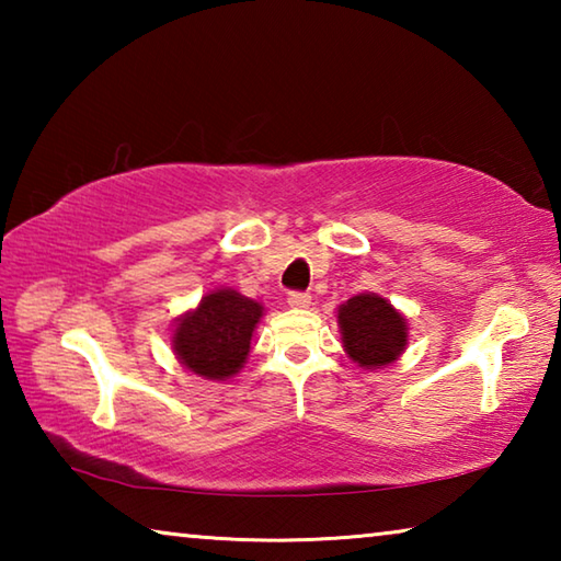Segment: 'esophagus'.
<instances>
[{"instance_id":"obj_1","label":"esophagus","mask_w":561,"mask_h":561,"mask_svg":"<svg viewBox=\"0 0 561 561\" xmlns=\"http://www.w3.org/2000/svg\"><path fill=\"white\" fill-rule=\"evenodd\" d=\"M289 307H294V309H307L309 304H311V297L307 291H289Z\"/></svg>"}]
</instances>
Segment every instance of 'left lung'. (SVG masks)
<instances>
[{
  "instance_id": "left-lung-1",
  "label": "left lung",
  "mask_w": 561,
  "mask_h": 561,
  "mask_svg": "<svg viewBox=\"0 0 561 561\" xmlns=\"http://www.w3.org/2000/svg\"><path fill=\"white\" fill-rule=\"evenodd\" d=\"M339 329L348 358L371 371L398 360L408 344V327L401 311L371 291L356 294L341 304Z\"/></svg>"
}]
</instances>
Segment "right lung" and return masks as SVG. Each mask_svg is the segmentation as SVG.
Here are the masks:
<instances>
[{
    "mask_svg": "<svg viewBox=\"0 0 561 561\" xmlns=\"http://www.w3.org/2000/svg\"><path fill=\"white\" fill-rule=\"evenodd\" d=\"M264 307L234 289L205 294L197 309L175 321L173 351L187 371L207 381H227L250 356L252 331Z\"/></svg>",
    "mask_w": 561,
    "mask_h": 561,
    "instance_id": "right-lung-1",
    "label": "right lung"
}]
</instances>
